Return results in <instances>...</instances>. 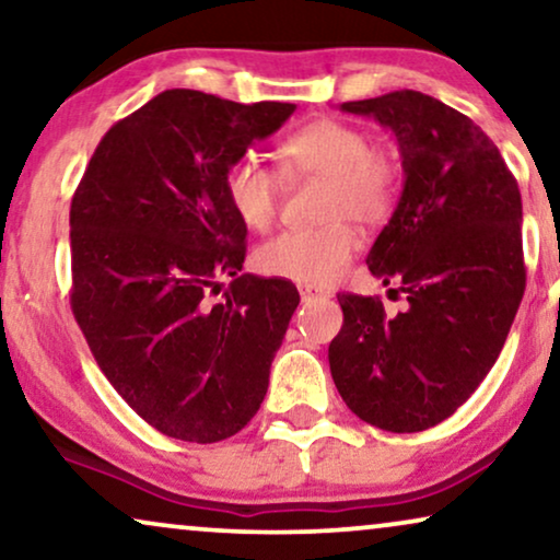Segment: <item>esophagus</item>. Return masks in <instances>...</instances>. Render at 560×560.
Instances as JSON below:
<instances>
[{
    "mask_svg": "<svg viewBox=\"0 0 560 560\" xmlns=\"http://www.w3.org/2000/svg\"><path fill=\"white\" fill-rule=\"evenodd\" d=\"M301 301L303 303H311V301H320V298H326V293L320 288H313V285H301Z\"/></svg>",
    "mask_w": 560,
    "mask_h": 560,
    "instance_id": "34e87169",
    "label": "esophagus"
}]
</instances>
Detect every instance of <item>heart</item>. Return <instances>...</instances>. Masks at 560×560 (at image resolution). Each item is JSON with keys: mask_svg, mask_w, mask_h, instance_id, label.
Here are the masks:
<instances>
[{"mask_svg": "<svg viewBox=\"0 0 560 560\" xmlns=\"http://www.w3.org/2000/svg\"><path fill=\"white\" fill-rule=\"evenodd\" d=\"M285 180H326L324 219L318 229H288L257 249L255 262L270 278L298 285H328L357 249L354 224L374 226L393 211L397 167L372 137L341 119H318L280 144ZM226 201L247 229L265 232L280 203V178L257 155H244L226 171Z\"/></svg>", "mask_w": 560, "mask_h": 560, "instance_id": "obj_1", "label": "heart"}]
</instances>
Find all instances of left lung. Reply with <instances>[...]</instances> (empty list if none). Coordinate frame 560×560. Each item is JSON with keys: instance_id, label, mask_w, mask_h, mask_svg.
Wrapping results in <instances>:
<instances>
[{"instance_id": "left-lung-1", "label": "left lung", "mask_w": 560, "mask_h": 560, "mask_svg": "<svg viewBox=\"0 0 560 560\" xmlns=\"http://www.w3.org/2000/svg\"><path fill=\"white\" fill-rule=\"evenodd\" d=\"M341 112L380 121L400 148V201L366 265L408 308L387 316L380 298L339 295L331 377L364 423L425 431L481 385L523 301L520 188L497 144L439 98L393 91Z\"/></svg>"}]
</instances>
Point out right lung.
Listing matches in <instances>:
<instances>
[{"label":"right lung","mask_w":560,"mask_h":560,"mask_svg":"<svg viewBox=\"0 0 560 560\" xmlns=\"http://www.w3.org/2000/svg\"><path fill=\"white\" fill-rule=\"evenodd\" d=\"M293 112L167 89L102 137L73 194V316L121 400L171 439L224 441L265 400L301 295L242 275L224 178Z\"/></svg>","instance_id":"add662e5"}]
</instances>
